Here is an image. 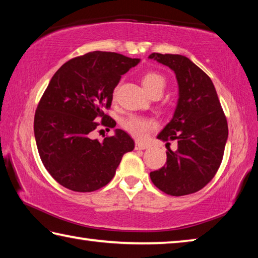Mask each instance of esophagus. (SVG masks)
<instances>
[{"instance_id": "1", "label": "esophagus", "mask_w": 258, "mask_h": 258, "mask_svg": "<svg viewBox=\"0 0 258 258\" xmlns=\"http://www.w3.org/2000/svg\"><path fill=\"white\" fill-rule=\"evenodd\" d=\"M148 148V146L146 143H142V142H137L135 143V149L137 150H146Z\"/></svg>"}]
</instances>
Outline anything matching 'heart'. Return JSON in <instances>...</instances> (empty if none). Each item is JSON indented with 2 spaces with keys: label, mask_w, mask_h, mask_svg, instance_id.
<instances>
[{
  "label": "heart",
  "mask_w": 258,
  "mask_h": 258,
  "mask_svg": "<svg viewBox=\"0 0 258 258\" xmlns=\"http://www.w3.org/2000/svg\"><path fill=\"white\" fill-rule=\"evenodd\" d=\"M142 85L148 93L151 94L156 91H161L163 92L166 86V80L163 75L156 72H148L142 76ZM123 127L127 131L128 133L133 135L137 139L146 138L148 133L150 132L154 127V123L150 119L132 115L123 120Z\"/></svg>",
  "instance_id": "obj_1"
}]
</instances>
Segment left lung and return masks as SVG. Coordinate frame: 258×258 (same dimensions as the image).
<instances>
[{
  "mask_svg": "<svg viewBox=\"0 0 258 258\" xmlns=\"http://www.w3.org/2000/svg\"><path fill=\"white\" fill-rule=\"evenodd\" d=\"M149 59L172 69L178 86L172 119L157 135L166 142L177 140V149H167L166 166L151 172L150 178L167 195L194 194L203 189L220 167L229 134L225 115L212 80L189 58L152 53Z\"/></svg>",
  "mask_w": 258,
  "mask_h": 258,
  "instance_id": "obj_1",
  "label": "left lung"
}]
</instances>
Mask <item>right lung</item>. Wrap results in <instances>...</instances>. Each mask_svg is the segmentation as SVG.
<instances>
[{"mask_svg": "<svg viewBox=\"0 0 258 258\" xmlns=\"http://www.w3.org/2000/svg\"><path fill=\"white\" fill-rule=\"evenodd\" d=\"M139 62L116 52L93 51L67 61L51 78L35 112L34 134L42 163L59 184L77 192L98 190L115 176L124 154L134 149L123 130L101 142L91 133L98 117L115 127L103 109L110 107L121 75Z\"/></svg>", "mask_w": 258, "mask_h": 258, "instance_id": "obj_1", "label": "right lung"}]
</instances>
